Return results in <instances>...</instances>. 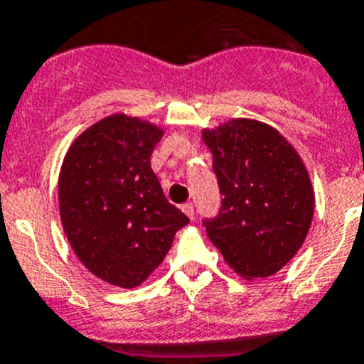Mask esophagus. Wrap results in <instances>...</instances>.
<instances>
[{
	"label": "esophagus",
	"mask_w": 364,
	"mask_h": 364,
	"mask_svg": "<svg viewBox=\"0 0 364 364\" xmlns=\"http://www.w3.org/2000/svg\"><path fill=\"white\" fill-rule=\"evenodd\" d=\"M182 210H184V213L188 214V218H191V220H195V205H193L191 202L184 203V205H182Z\"/></svg>",
	"instance_id": "34e87169"
}]
</instances>
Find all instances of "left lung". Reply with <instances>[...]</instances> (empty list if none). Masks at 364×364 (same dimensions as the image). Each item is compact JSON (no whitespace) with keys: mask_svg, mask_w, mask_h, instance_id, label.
<instances>
[{"mask_svg":"<svg viewBox=\"0 0 364 364\" xmlns=\"http://www.w3.org/2000/svg\"><path fill=\"white\" fill-rule=\"evenodd\" d=\"M223 195L207 236L225 262L248 280L288 264L306 241L314 189L299 151L277 128L236 117L203 128Z\"/></svg>","mask_w":364,"mask_h":364,"instance_id":"obj_1","label":"left lung"}]
</instances>
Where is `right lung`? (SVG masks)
I'll return each mask as SVG.
<instances>
[{
    "label": "right lung",
    "instance_id": "right-lung-1",
    "mask_svg": "<svg viewBox=\"0 0 364 364\" xmlns=\"http://www.w3.org/2000/svg\"><path fill=\"white\" fill-rule=\"evenodd\" d=\"M164 130L112 114L73 141L58 175V207L76 257L98 279L132 289L171 248L189 218L166 200L150 166Z\"/></svg>",
    "mask_w": 364,
    "mask_h": 364
}]
</instances>
